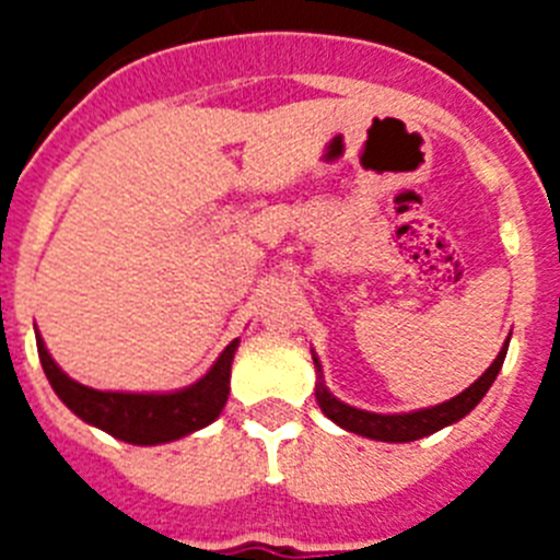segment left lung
I'll list each match as a JSON object with an SVG mask.
<instances>
[{"label": "left lung", "instance_id": "obj_1", "mask_svg": "<svg viewBox=\"0 0 560 560\" xmlns=\"http://www.w3.org/2000/svg\"><path fill=\"white\" fill-rule=\"evenodd\" d=\"M504 353H508V345L499 350V355L493 359V364L482 373V378H477L471 387L459 393L457 398L446 400V404H440V407L432 409H420V412H409V415H375V412H364V409H353L348 404H341L336 400L334 395L328 393L323 381L316 384V404L328 415L334 423H339L341 429H348L353 434H364L370 440H384V443H409V440H420L427 438V434H434L438 429L448 427L454 420L465 418V415L471 412L477 407L482 395L491 389V384L497 381L499 370H502ZM314 364L319 370V361L314 355Z\"/></svg>", "mask_w": 560, "mask_h": 560}]
</instances>
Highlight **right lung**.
<instances>
[{"instance_id":"add662e5","label":"right lung","mask_w":560,"mask_h":560,"mask_svg":"<svg viewBox=\"0 0 560 560\" xmlns=\"http://www.w3.org/2000/svg\"><path fill=\"white\" fill-rule=\"evenodd\" d=\"M36 345L49 384L78 418L103 429L112 438L133 443V446H156V443H171V440L185 438L196 429H205L207 423L219 418L226 404V395H230V368L237 339L226 345L224 353L219 355V361L212 364V370L199 384L171 395H131L89 389L69 378L67 373H61L56 361L49 359L42 336L36 339Z\"/></svg>"}]
</instances>
